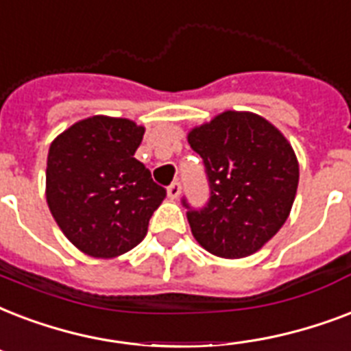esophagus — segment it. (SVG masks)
I'll return each mask as SVG.
<instances>
[{
  "mask_svg": "<svg viewBox=\"0 0 351 351\" xmlns=\"http://www.w3.org/2000/svg\"><path fill=\"white\" fill-rule=\"evenodd\" d=\"M167 194H168V197H170V199H178L179 194H181V183L173 181V183L167 189Z\"/></svg>",
  "mask_w": 351,
  "mask_h": 351,
  "instance_id": "34e87169",
  "label": "esophagus"
}]
</instances>
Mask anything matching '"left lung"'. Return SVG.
Here are the masks:
<instances>
[{
	"instance_id": "obj_1",
	"label": "left lung",
	"mask_w": 351,
	"mask_h": 351,
	"mask_svg": "<svg viewBox=\"0 0 351 351\" xmlns=\"http://www.w3.org/2000/svg\"><path fill=\"white\" fill-rule=\"evenodd\" d=\"M189 145L205 165L210 197L189 208L192 234L221 258L260 251L291 213L298 186V161L291 145L263 117L223 111L189 133Z\"/></svg>"
}]
</instances>
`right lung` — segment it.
I'll return each instance as SVG.
<instances>
[{"label": "right lung", "mask_w": 351, "mask_h": 351, "mask_svg": "<svg viewBox=\"0 0 351 351\" xmlns=\"http://www.w3.org/2000/svg\"><path fill=\"white\" fill-rule=\"evenodd\" d=\"M145 128L130 119L95 115L51 143L45 197L73 245L93 258L121 256L148 232L167 190L135 159Z\"/></svg>", "instance_id": "add662e5"}]
</instances>
